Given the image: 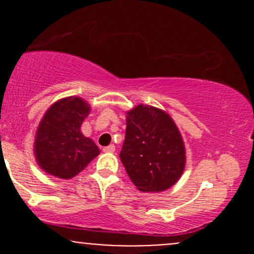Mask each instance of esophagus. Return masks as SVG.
I'll list each match as a JSON object with an SVG mask.
<instances>
[{"label": "esophagus", "instance_id": "1", "mask_svg": "<svg viewBox=\"0 0 254 254\" xmlns=\"http://www.w3.org/2000/svg\"><path fill=\"white\" fill-rule=\"evenodd\" d=\"M103 150L105 151V153H115L116 147H115V144H110V145H107V147H105Z\"/></svg>", "mask_w": 254, "mask_h": 254}]
</instances>
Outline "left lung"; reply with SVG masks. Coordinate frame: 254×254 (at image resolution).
Here are the masks:
<instances>
[{
	"mask_svg": "<svg viewBox=\"0 0 254 254\" xmlns=\"http://www.w3.org/2000/svg\"><path fill=\"white\" fill-rule=\"evenodd\" d=\"M121 161L137 190L162 192L176 184L186 165L185 143L164 110L139 104L127 112Z\"/></svg>",
	"mask_w": 254,
	"mask_h": 254,
	"instance_id": "left-lung-1",
	"label": "left lung"
}]
</instances>
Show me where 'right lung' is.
I'll return each instance as SVG.
<instances>
[{
	"label": "right lung",
	"instance_id": "1",
	"mask_svg": "<svg viewBox=\"0 0 254 254\" xmlns=\"http://www.w3.org/2000/svg\"><path fill=\"white\" fill-rule=\"evenodd\" d=\"M90 105L80 97H66L54 103L44 113L34 137L36 161L45 173L71 179L95 159L98 145L81 132Z\"/></svg>",
	"mask_w": 254,
	"mask_h": 254
}]
</instances>
